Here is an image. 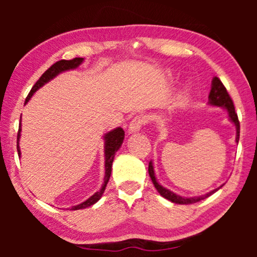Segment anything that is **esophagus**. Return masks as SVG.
<instances>
[{
  "mask_svg": "<svg viewBox=\"0 0 257 257\" xmlns=\"http://www.w3.org/2000/svg\"><path fill=\"white\" fill-rule=\"evenodd\" d=\"M146 121H147L146 118L143 117V115H138V117L132 119V121L130 122L128 130H127L130 135H131V133H136L140 131V128L143 127V125H145Z\"/></svg>",
  "mask_w": 257,
  "mask_h": 257,
  "instance_id": "1",
  "label": "esophagus"
}]
</instances>
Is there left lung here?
<instances>
[{"mask_svg": "<svg viewBox=\"0 0 257 257\" xmlns=\"http://www.w3.org/2000/svg\"><path fill=\"white\" fill-rule=\"evenodd\" d=\"M208 104L212 105V106H217V107H222L227 111L228 113V119L233 122L236 127V138H235V142L238 143V139H240V121H238L237 114L235 112V107L233 104V100L229 94H228L226 87L222 84V82L217 78V77H214L212 80V87H210V92L208 96ZM149 174L151 177V180H152L154 187L157 188V191L159 192V194L161 196H164L165 199L170 200L171 202L174 203H179V205H189V203H195L201 201V200L208 198L212 194H214L216 191L222 187L224 185H221L220 187H217L213 191H210L209 193H207L205 195H200V196H193V198H186V196H181L179 194H175L170 189L165 188L164 186H161L159 182H158L157 178H156V173H154V167H153V163L150 161L149 164Z\"/></svg>", "mask_w": 257, "mask_h": 257, "instance_id": "1", "label": "left lung"}]
</instances>
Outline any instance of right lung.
I'll use <instances>...</instances> for the list:
<instances>
[{"label":"right lung","instance_id":"right-lung-1","mask_svg":"<svg viewBox=\"0 0 257 257\" xmlns=\"http://www.w3.org/2000/svg\"><path fill=\"white\" fill-rule=\"evenodd\" d=\"M84 61V58H80V57H77V58H73V59H70V61H65V59H62V61H58L56 62L54 65H51L50 68H49L47 71H45L43 75L41 76V78L37 80L36 84L33 86V89L28 94L27 99H26V103L27 104L28 101L31 97H33V94L36 92L38 89H41L42 86L45 85L48 82H50L51 79H54L56 76H58L59 73L64 72V71H68V70H73L76 68H78V66L82 64ZM21 122H20V127H19V133H17V152H19V157L21 158V150H20V138H21ZM124 137H125V132L124 130L121 127H117L114 130H112V131L105 133L104 136V156H105V177H104V184L101 186V188L99 191L94 193L93 195H91L89 199L85 200V201L79 203V205L77 206H72L71 210H78V209H84V208H87V207L92 206L96 203L98 200L101 198V195H103V193L105 191V187H106L108 180H110V177H111V171H112V163H113V159H114V156H115V152L120 149L121 144H122V140H124Z\"/></svg>","mask_w":257,"mask_h":257}]
</instances>
